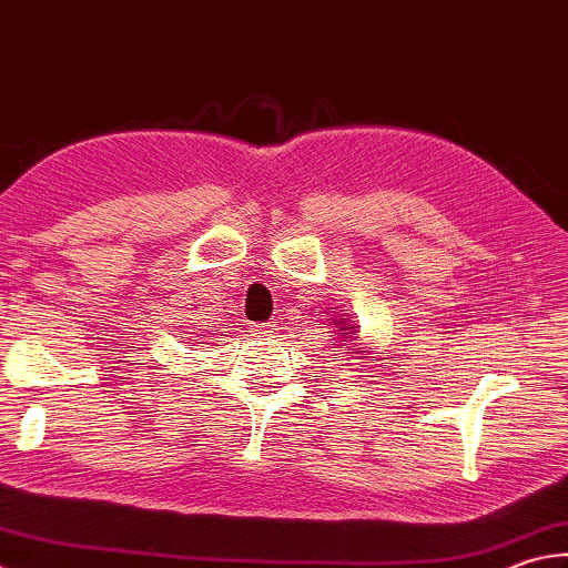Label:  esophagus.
<instances>
[{
	"mask_svg": "<svg viewBox=\"0 0 568 568\" xmlns=\"http://www.w3.org/2000/svg\"><path fill=\"white\" fill-rule=\"evenodd\" d=\"M252 331L260 336H274L276 331H280V326H276V321H270V324H254Z\"/></svg>",
	"mask_w": 568,
	"mask_h": 568,
	"instance_id": "esophagus-1",
	"label": "esophagus"
}]
</instances>
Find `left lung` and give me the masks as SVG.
<instances>
[{
    "instance_id": "8db88e82",
    "label": "left lung",
    "mask_w": 568,
    "mask_h": 568,
    "mask_svg": "<svg viewBox=\"0 0 568 568\" xmlns=\"http://www.w3.org/2000/svg\"><path fill=\"white\" fill-rule=\"evenodd\" d=\"M334 326H336V331L341 334V338H351V336L358 338V326H353L351 321H346V318H341V321L334 318ZM346 346H348V344H346ZM353 353H358V351L353 348ZM361 358H368V356H366V353H363Z\"/></svg>"
}]
</instances>
